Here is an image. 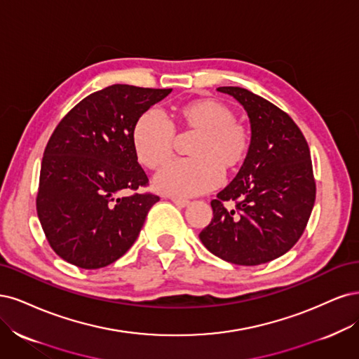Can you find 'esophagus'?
I'll return each mask as SVG.
<instances>
[{
	"label": "esophagus",
	"mask_w": 359,
	"mask_h": 359,
	"mask_svg": "<svg viewBox=\"0 0 359 359\" xmlns=\"http://www.w3.org/2000/svg\"><path fill=\"white\" fill-rule=\"evenodd\" d=\"M171 201L175 203L177 207H187V205H189V200L180 198V196H171Z\"/></svg>",
	"instance_id": "esophagus-1"
}]
</instances>
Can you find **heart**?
Here are the masks:
<instances>
[{
    "instance_id": "obj_1",
    "label": "heart",
    "mask_w": 359,
    "mask_h": 359,
    "mask_svg": "<svg viewBox=\"0 0 359 359\" xmlns=\"http://www.w3.org/2000/svg\"><path fill=\"white\" fill-rule=\"evenodd\" d=\"M177 119L180 128L198 134L191 149V161L172 163L159 172L155 184L171 195L191 196L212 191L222 182L224 170L233 171L246 159L250 137L224 102L201 98L183 104ZM133 144L138 163L150 170L163 168L172 156L175 126L156 110L138 118Z\"/></svg>"
}]
</instances>
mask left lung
<instances>
[{"instance_id": "left-lung-1", "label": "left lung", "mask_w": 359, "mask_h": 359, "mask_svg": "<svg viewBox=\"0 0 359 359\" xmlns=\"http://www.w3.org/2000/svg\"><path fill=\"white\" fill-rule=\"evenodd\" d=\"M217 90L245 107L250 146L234 180L212 200L213 219L200 240L224 261L259 265L285 255L304 233L316 196L310 150L291 116L270 101L238 86Z\"/></svg>"}]
</instances>
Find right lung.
<instances>
[{
  "label": "right lung",
  "mask_w": 359,
  "mask_h": 359,
  "mask_svg": "<svg viewBox=\"0 0 359 359\" xmlns=\"http://www.w3.org/2000/svg\"><path fill=\"white\" fill-rule=\"evenodd\" d=\"M171 89L111 85L80 101L44 149L37 215L56 255L95 270L123 257L159 196L130 194L149 179L137 163L134 126Z\"/></svg>",
  "instance_id": "right-lung-1"
}]
</instances>
